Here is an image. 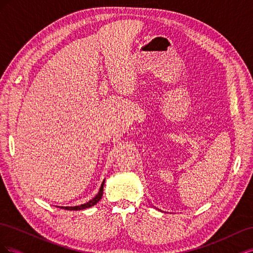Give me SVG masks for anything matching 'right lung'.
I'll use <instances>...</instances> for the list:
<instances>
[{
    "instance_id": "right-lung-1",
    "label": "right lung",
    "mask_w": 253,
    "mask_h": 253,
    "mask_svg": "<svg viewBox=\"0 0 253 253\" xmlns=\"http://www.w3.org/2000/svg\"><path fill=\"white\" fill-rule=\"evenodd\" d=\"M103 186H104V180L102 181V185H101V187H100V190H99L98 194L93 198V200L89 201L88 203L80 205V206H75V207H61V208H62V209H66V210H83V209L89 208V207H93L94 205H96L99 201L101 200L102 194H103Z\"/></svg>"
}]
</instances>
